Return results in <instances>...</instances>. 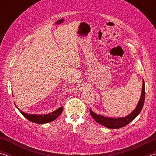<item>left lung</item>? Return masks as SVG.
<instances>
[{"label":"left lung","mask_w":156,"mask_h":156,"mask_svg":"<svg viewBox=\"0 0 156 156\" xmlns=\"http://www.w3.org/2000/svg\"><path fill=\"white\" fill-rule=\"evenodd\" d=\"M144 98H145V84L144 81L142 78V93L140 98L139 102L137 106L136 107L135 109L131 113H129L128 115L125 117L121 118H112L107 117V116H104L100 114H97L93 111L90 109V113L96 122L103 125L107 128L109 129H119L123 127L126 125H127L129 123H130L140 113L143 107L144 103Z\"/></svg>","instance_id":"obj_1"}]
</instances>
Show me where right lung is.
I'll return each mask as SVG.
<instances>
[{
    "label": "right lung",
    "instance_id": "add662e5",
    "mask_svg": "<svg viewBox=\"0 0 156 156\" xmlns=\"http://www.w3.org/2000/svg\"><path fill=\"white\" fill-rule=\"evenodd\" d=\"M13 94V93H12ZM16 107L19 110V112L22 113L23 115L27 118L31 122L36 123V124H45L51 122V121L56 120L58 116L61 114L63 110V107H60L58 109L51 113H47V114H31V113H27L20 111L17 107L15 104Z\"/></svg>",
    "mask_w": 156,
    "mask_h": 156
}]
</instances>
